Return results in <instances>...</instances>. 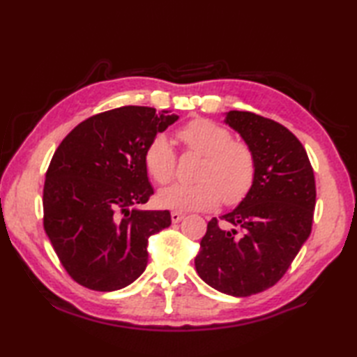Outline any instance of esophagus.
I'll return each mask as SVG.
<instances>
[{"instance_id":"1","label":"esophagus","mask_w":357,"mask_h":357,"mask_svg":"<svg viewBox=\"0 0 357 357\" xmlns=\"http://www.w3.org/2000/svg\"><path fill=\"white\" fill-rule=\"evenodd\" d=\"M170 216H172V222H174V224H178L184 219V215L179 213V211H172Z\"/></svg>"}]
</instances>
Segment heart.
I'll list each match as a JSON object with an SVG mask.
<instances>
[{
    "instance_id": "heart-1",
    "label": "heart",
    "mask_w": 357,
    "mask_h": 357,
    "mask_svg": "<svg viewBox=\"0 0 357 357\" xmlns=\"http://www.w3.org/2000/svg\"><path fill=\"white\" fill-rule=\"evenodd\" d=\"M181 144L204 156L196 183L173 184L158 195L159 206L178 211L210 210L219 202L236 206L252 190L257 174V159L244 141L233 139L222 126L208 119H195L181 127ZM144 164L156 184L165 185L176 173V153L162 135L155 136L144 150Z\"/></svg>"
}]
</instances>
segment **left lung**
Here are the masks:
<instances>
[{"label":"left lung","instance_id":"obj_1","mask_svg":"<svg viewBox=\"0 0 357 357\" xmlns=\"http://www.w3.org/2000/svg\"><path fill=\"white\" fill-rule=\"evenodd\" d=\"M225 123L253 149L252 190L230 213L207 224L195 267L215 290L245 298L275 285L312 233L313 167L301 141L276 121L231 110Z\"/></svg>","mask_w":357,"mask_h":357}]
</instances>
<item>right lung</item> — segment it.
I'll list each match as a JSON object with an SVG mask.
<instances>
[{"instance_id": "obj_1", "label": "right lung", "mask_w": 357, "mask_h": 357, "mask_svg": "<svg viewBox=\"0 0 357 357\" xmlns=\"http://www.w3.org/2000/svg\"><path fill=\"white\" fill-rule=\"evenodd\" d=\"M176 115L124 105L82 121L45 173L44 230L69 276L113 291L147 267L149 238L172 224L169 210H139L153 195L144 150Z\"/></svg>"}]
</instances>
